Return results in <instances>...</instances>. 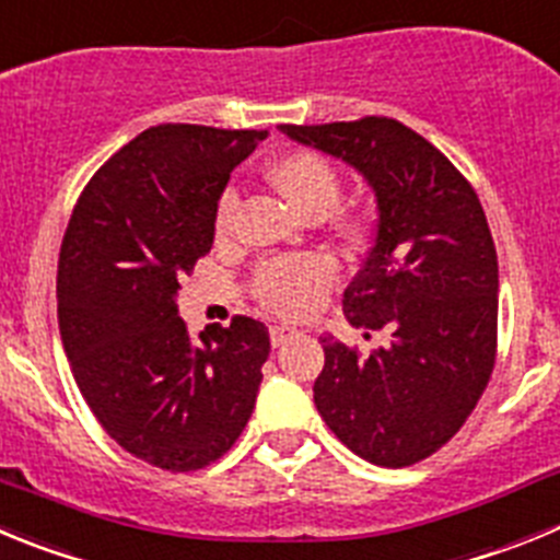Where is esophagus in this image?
Instances as JSON below:
<instances>
[{"mask_svg":"<svg viewBox=\"0 0 560 560\" xmlns=\"http://www.w3.org/2000/svg\"><path fill=\"white\" fill-rule=\"evenodd\" d=\"M295 335H299V329H292V326H284V324L270 326V342H273L276 349H279V346H284V342H290Z\"/></svg>","mask_w":560,"mask_h":560,"instance_id":"34e87169","label":"esophagus"}]
</instances>
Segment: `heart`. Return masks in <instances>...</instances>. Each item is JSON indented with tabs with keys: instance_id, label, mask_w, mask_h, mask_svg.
<instances>
[{
	"instance_id": "heart-1",
	"label": "heart",
	"mask_w": 560,
	"mask_h": 560,
	"mask_svg": "<svg viewBox=\"0 0 560 560\" xmlns=\"http://www.w3.org/2000/svg\"><path fill=\"white\" fill-rule=\"evenodd\" d=\"M270 184L290 200V206L306 214L320 218L340 198V173L315 150H292L276 159L268 170ZM240 198L236 189H225L218 203V234L231 229ZM335 284V265L326 256H290L261 265L256 273V295L265 306L279 315H304L315 310L326 299V292Z\"/></svg>"
}]
</instances>
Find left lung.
I'll use <instances>...</instances> for the list:
<instances>
[{"mask_svg": "<svg viewBox=\"0 0 560 560\" xmlns=\"http://www.w3.org/2000/svg\"><path fill=\"white\" fill-rule=\"evenodd\" d=\"M281 130L360 170L380 211L342 312L365 340L385 329L390 342L362 357L324 337L315 407L362 460L412 466L466 424L497 362L500 270L486 211L460 170L396 119Z\"/></svg>", "mask_w": 560, "mask_h": 560, "instance_id": "8db88e82", "label": "left lung"}]
</instances>
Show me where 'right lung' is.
I'll use <instances>...</instances> for the list:
<instances>
[{"label":"right lung","mask_w":560,"mask_h":560,"mask_svg":"<svg viewBox=\"0 0 560 560\" xmlns=\"http://www.w3.org/2000/svg\"><path fill=\"white\" fill-rule=\"evenodd\" d=\"M265 136L148 128L85 184L60 245V340L85 405L125 452L175 475L243 435L270 354L261 320L236 315L195 342L175 304L214 243L231 170Z\"/></svg>","instance_id":"obj_1"}]
</instances>
